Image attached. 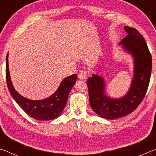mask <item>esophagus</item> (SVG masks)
<instances>
[{"label":"esophagus","instance_id":"obj_1","mask_svg":"<svg viewBox=\"0 0 156 156\" xmlns=\"http://www.w3.org/2000/svg\"><path fill=\"white\" fill-rule=\"evenodd\" d=\"M88 73L85 70H82L78 73V78L80 80H86L87 78Z\"/></svg>","mask_w":156,"mask_h":156}]
</instances>
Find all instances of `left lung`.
<instances>
[{
    "mask_svg": "<svg viewBox=\"0 0 156 156\" xmlns=\"http://www.w3.org/2000/svg\"><path fill=\"white\" fill-rule=\"evenodd\" d=\"M127 36L120 44L134 59L133 78L128 93L120 98H111L105 94V80L93 74L87 80L89 102L100 117L113 120L133 112L141 103L149 84L152 69L151 55L144 37L135 28L125 26Z\"/></svg>",
    "mask_w": 156,
    "mask_h": 156,
    "instance_id": "left-lung-1",
    "label": "left lung"
}]
</instances>
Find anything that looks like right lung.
<instances>
[{"label": "right lung", "mask_w": 156, "mask_h": 156, "mask_svg": "<svg viewBox=\"0 0 156 156\" xmlns=\"http://www.w3.org/2000/svg\"><path fill=\"white\" fill-rule=\"evenodd\" d=\"M76 80V74H73L65 78L60 83L56 91L46 99L42 100L27 99L18 94L13 86L9 71L8 54H7L6 80L9 93L25 113L34 119L50 120L58 117L67 104L69 94L75 84Z\"/></svg>", "instance_id": "1"}]
</instances>
